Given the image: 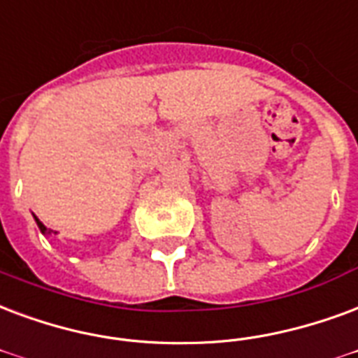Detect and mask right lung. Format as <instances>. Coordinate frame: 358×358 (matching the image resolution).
<instances>
[{
	"label": "right lung",
	"instance_id": "add662e5",
	"mask_svg": "<svg viewBox=\"0 0 358 358\" xmlns=\"http://www.w3.org/2000/svg\"><path fill=\"white\" fill-rule=\"evenodd\" d=\"M36 222H38V226H39V229H41V233H45V235H49V233H51V229H47V227H45L38 218H36Z\"/></svg>",
	"mask_w": 358,
	"mask_h": 358
}]
</instances>
